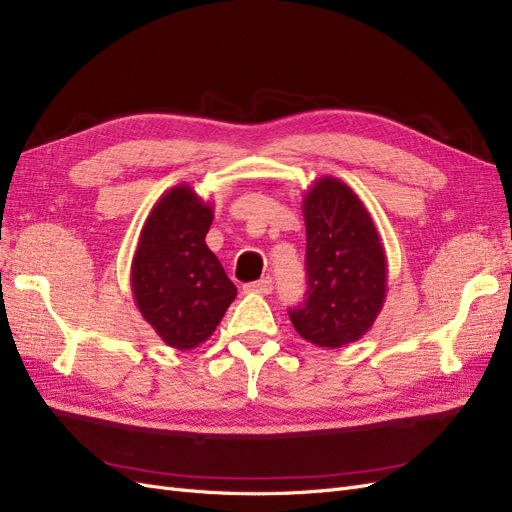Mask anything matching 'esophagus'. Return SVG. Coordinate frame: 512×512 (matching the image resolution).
<instances>
[{
	"label": "esophagus",
	"instance_id": "esophagus-1",
	"mask_svg": "<svg viewBox=\"0 0 512 512\" xmlns=\"http://www.w3.org/2000/svg\"><path fill=\"white\" fill-rule=\"evenodd\" d=\"M244 291H246V293H259V295H268V293L272 291V278H270V276L261 278V280H257V283L246 285V287H244Z\"/></svg>",
	"mask_w": 512,
	"mask_h": 512
}]
</instances>
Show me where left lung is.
Segmentation results:
<instances>
[{"label": "left lung", "instance_id": "left-lung-1", "mask_svg": "<svg viewBox=\"0 0 512 512\" xmlns=\"http://www.w3.org/2000/svg\"><path fill=\"white\" fill-rule=\"evenodd\" d=\"M306 300L289 310L304 340L340 349L364 336L387 298V255L359 195L334 176L317 178L302 202Z\"/></svg>", "mask_w": 512, "mask_h": 512}]
</instances>
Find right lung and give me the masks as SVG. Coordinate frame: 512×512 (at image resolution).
Here are the masks:
<instances>
[{"label": "right lung", "instance_id": "add662e5", "mask_svg": "<svg viewBox=\"0 0 512 512\" xmlns=\"http://www.w3.org/2000/svg\"><path fill=\"white\" fill-rule=\"evenodd\" d=\"M212 219V204L180 183L148 212L131 259L140 315L176 351L206 342L238 293L206 244Z\"/></svg>", "mask_w": 512, "mask_h": 512}]
</instances>
